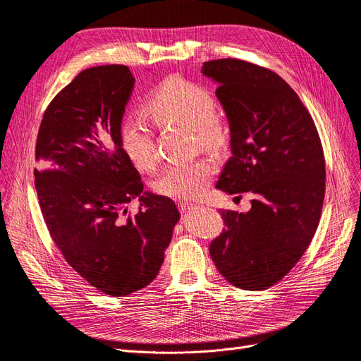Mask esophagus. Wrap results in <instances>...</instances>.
I'll return each mask as SVG.
<instances>
[{"mask_svg": "<svg viewBox=\"0 0 361 361\" xmlns=\"http://www.w3.org/2000/svg\"><path fill=\"white\" fill-rule=\"evenodd\" d=\"M178 207H180V209H181L183 212H185V211H190V209H193L196 205H195V204H190V202H185V201L183 202V201H181V202L178 204Z\"/></svg>", "mask_w": 361, "mask_h": 361, "instance_id": "obj_1", "label": "esophagus"}]
</instances>
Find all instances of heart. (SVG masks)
Returning a JSON list of instances; mask_svg holds the SVG:
<instances>
[{"label":"heart","instance_id":"obj_1","mask_svg":"<svg viewBox=\"0 0 361 361\" xmlns=\"http://www.w3.org/2000/svg\"><path fill=\"white\" fill-rule=\"evenodd\" d=\"M147 111L159 125L189 129L201 150H219L228 141V128L216 113L211 92L180 75H171L154 87L147 99ZM120 140L125 153L140 169L154 168L159 159L154 132L144 117H126ZM214 171L208 160L173 164L157 177L154 189L173 199H193L207 190Z\"/></svg>","mask_w":361,"mask_h":361}]
</instances>
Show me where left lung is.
Returning a JSON list of instances; mask_svg holds the SVG:
<instances>
[{"label": "left lung", "instance_id": "1", "mask_svg": "<svg viewBox=\"0 0 361 361\" xmlns=\"http://www.w3.org/2000/svg\"><path fill=\"white\" fill-rule=\"evenodd\" d=\"M202 74L219 86L231 130L232 156L216 188L255 195L247 212L221 209L226 229L209 255L232 286L264 290L293 269L315 235L326 188L323 145L298 93L274 71L228 58L205 62Z\"/></svg>", "mask_w": 361, "mask_h": 361}]
</instances>
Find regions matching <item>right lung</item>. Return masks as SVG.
Instances as JSON below:
<instances>
[{
	"label": "right lung",
	"instance_id": "1",
	"mask_svg": "<svg viewBox=\"0 0 361 361\" xmlns=\"http://www.w3.org/2000/svg\"><path fill=\"white\" fill-rule=\"evenodd\" d=\"M133 85L125 65L82 71L49 104L35 144V190L53 243L80 276L113 298L153 281L180 220L172 199L144 192L122 147ZM133 198L140 202L135 216L128 212Z\"/></svg>",
	"mask_w": 361,
	"mask_h": 361
}]
</instances>
